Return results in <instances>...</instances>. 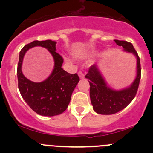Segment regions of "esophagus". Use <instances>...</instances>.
Segmentation results:
<instances>
[{"label":"esophagus","instance_id":"esophagus-1","mask_svg":"<svg viewBox=\"0 0 153 153\" xmlns=\"http://www.w3.org/2000/svg\"><path fill=\"white\" fill-rule=\"evenodd\" d=\"M78 75H79V77L80 78V79H83V78H84V74H83L82 71H79Z\"/></svg>","mask_w":153,"mask_h":153}]
</instances>
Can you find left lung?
Segmentation results:
<instances>
[{"instance_id": "1", "label": "left lung", "mask_w": 153, "mask_h": 153, "mask_svg": "<svg viewBox=\"0 0 153 153\" xmlns=\"http://www.w3.org/2000/svg\"><path fill=\"white\" fill-rule=\"evenodd\" d=\"M114 40L117 45L123 47L125 52L130 53L136 56L137 62L136 78L130 86L122 90H114L108 86L98 65L90 67L85 77L90 83V97L93 109L99 114H114L126 107L136 96L141 77L140 57L132 44L124 40Z\"/></svg>"}]
</instances>
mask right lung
Segmentation results:
<instances>
[{
  "mask_svg": "<svg viewBox=\"0 0 153 153\" xmlns=\"http://www.w3.org/2000/svg\"><path fill=\"white\" fill-rule=\"evenodd\" d=\"M56 41L51 40H34L24 46L19 55L17 74L20 93L35 113L44 117L60 115L67 109L73 91L79 81L77 74H70L63 70L61 67L63 60L56 52ZM34 46L48 49L55 60V67L51 75L40 83L30 81L22 73L24 55L28 49Z\"/></svg>",
  "mask_w": 153,
  "mask_h": 153,
  "instance_id": "right-lung-1",
  "label": "right lung"
}]
</instances>
